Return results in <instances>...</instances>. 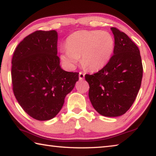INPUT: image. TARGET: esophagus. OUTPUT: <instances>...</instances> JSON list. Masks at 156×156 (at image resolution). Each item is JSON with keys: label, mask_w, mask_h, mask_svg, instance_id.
I'll return each instance as SVG.
<instances>
[{"label": "esophagus", "mask_w": 156, "mask_h": 156, "mask_svg": "<svg viewBox=\"0 0 156 156\" xmlns=\"http://www.w3.org/2000/svg\"><path fill=\"white\" fill-rule=\"evenodd\" d=\"M84 78V73L83 72L79 73V79H80V80H83Z\"/></svg>", "instance_id": "34e87169"}]
</instances>
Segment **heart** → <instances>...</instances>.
<instances>
[{"mask_svg":"<svg viewBox=\"0 0 156 156\" xmlns=\"http://www.w3.org/2000/svg\"><path fill=\"white\" fill-rule=\"evenodd\" d=\"M114 45V39L107 31H77L67 38V49L62 54L61 58L67 65L73 66L81 56L84 68L96 71L109 61Z\"/></svg>","mask_w":156,"mask_h":156,"instance_id":"heart-1","label":"heart"}]
</instances>
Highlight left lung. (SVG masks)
<instances>
[{
  "instance_id": "left-lung-1",
  "label": "left lung",
  "mask_w": 156,
  "mask_h": 156,
  "mask_svg": "<svg viewBox=\"0 0 156 156\" xmlns=\"http://www.w3.org/2000/svg\"><path fill=\"white\" fill-rule=\"evenodd\" d=\"M111 29L115 39L113 56L103 68L84 78L94 109L104 116L116 117L125 113L135 101L143 67L138 46L125 33Z\"/></svg>"
}]
</instances>
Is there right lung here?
Listing matches in <instances>:
<instances>
[{"label":"right lung","instance_id":"1","mask_svg":"<svg viewBox=\"0 0 156 156\" xmlns=\"http://www.w3.org/2000/svg\"><path fill=\"white\" fill-rule=\"evenodd\" d=\"M56 30L36 31L18 44L12 60L13 92L23 109L38 120L54 118L78 80L60 68Z\"/></svg>","mask_w":156,"mask_h":156}]
</instances>
